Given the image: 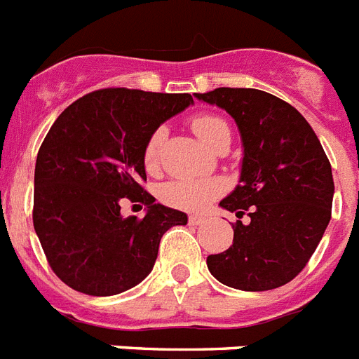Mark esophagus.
I'll return each mask as SVG.
<instances>
[{"label":"esophagus","instance_id":"34e87169","mask_svg":"<svg viewBox=\"0 0 359 359\" xmlns=\"http://www.w3.org/2000/svg\"><path fill=\"white\" fill-rule=\"evenodd\" d=\"M205 222H207V217L203 216H189V223L191 225H203Z\"/></svg>","mask_w":359,"mask_h":359}]
</instances>
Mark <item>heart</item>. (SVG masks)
<instances>
[{
  "mask_svg": "<svg viewBox=\"0 0 359 359\" xmlns=\"http://www.w3.org/2000/svg\"><path fill=\"white\" fill-rule=\"evenodd\" d=\"M191 128L196 136L210 149H217L222 145L231 143V127L225 119L214 114H200L191 119ZM167 130L163 127H158L150 134L143 149V161L149 170H154L158 167L159 150L165 142ZM223 192V183L214 177H205V180H191V177H176L165 183L159 189V196L170 207L189 210V212H198L203 210L212 200Z\"/></svg>",
  "mask_w": 359,
  "mask_h": 359,
  "instance_id": "1",
  "label": "heart"
}]
</instances>
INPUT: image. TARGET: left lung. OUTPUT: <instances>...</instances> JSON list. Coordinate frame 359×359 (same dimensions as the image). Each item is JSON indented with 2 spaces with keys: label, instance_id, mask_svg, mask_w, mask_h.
<instances>
[{
  "label": "left lung",
  "instance_id": "left-lung-1",
  "mask_svg": "<svg viewBox=\"0 0 359 359\" xmlns=\"http://www.w3.org/2000/svg\"><path fill=\"white\" fill-rule=\"evenodd\" d=\"M196 97L238 125L240 183L219 207L250 217L232 225V245L210 254L207 267L232 289H278L303 271L330 222L334 180L325 150L307 119L269 92L222 87Z\"/></svg>",
  "mask_w": 359,
  "mask_h": 359
}]
</instances>
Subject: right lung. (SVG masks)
Returning <instances> with one entry per match:
<instances>
[{
  "mask_svg": "<svg viewBox=\"0 0 359 359\" xmlns=\"http://www.w3.org/2000/svg\"><path fill=\"white\" fill-rule=\"evenodd\" d=\"M191 94L103 88L79 97L54 121L36 159L34 231L63 283L114 296L142 283L159 240L185 212L143 191V149L159 125L192 105ZM143 201L146 217L123 218L121 200Z\"/></svg>",
  "mask_w": 359,
  "mask_h": 359,
  "instance_id": "add662e5",
  "label": "right lung"
}]
</instances>
